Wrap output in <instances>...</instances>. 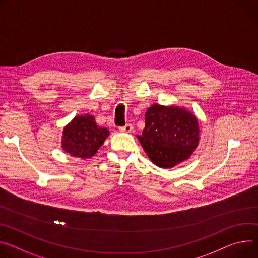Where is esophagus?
<instances>
[{
	"label": "esophagus",
	"mask_w": 258,
	"mask_h": 258,
	"mask_svg": "<svg viewBox=\"0 0 258 258\" xmlns=\"http://www.w3.org/2000/svg\"><path fill=\"white\" fill-rule=\"evenodd\" d=\"M132 130H133V126L131 123H126L125 125L119 127V131L124 132V133H130V132H132Z\"/></svg>",
	"instance_id": "34e87169"
}]
</instances>
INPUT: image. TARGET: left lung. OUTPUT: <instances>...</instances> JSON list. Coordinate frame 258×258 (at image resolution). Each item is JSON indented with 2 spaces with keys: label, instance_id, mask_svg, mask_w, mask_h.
Returning a JSON list of instances; mask_svg holds the SVG:
<instances>
[{
  "label": "left lung",
  "instance_id": "left-lung-1",
  "mask_svg": "<svg viewBox=\"0 0 258 258\" xmlns=\"http://www.w3.org/2000/svg\"><path fill=\"white\" fill-rule=\"evenodd\" d=\"M199 133L198 120L190 112L154 104L145 113V127L138 139L157 167L172 168L191 155Z\"/></svg>",
  "mask_w": 258,
  "mask_h": 258
}]
</instances>
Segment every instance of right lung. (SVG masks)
<instances>
[{
  "label": "right lung",
  "instance_id": "add662e5",
  "mask_svg": "<svg viewBox=\"0 0 258 258\" xmlns=\"http://www.w3.org/2000/svg\"><path fill=\"white\" fill-rule=\"evenodd\" d=\"M109 131L100 127L91 115L77 116L63 130L62 148L73 156L90 158L108 137Z\"/></svg>",
  "mask_w": 258,
  "mask_h": 258
}]
</instances>
